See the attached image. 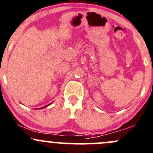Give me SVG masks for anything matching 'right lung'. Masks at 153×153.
Masks as SVG:
<instances>
[{"mask_svg":"<svg viewBox=\"0 0 153 153\" xmlns=\"http://www.w3.org/2000/svg\"><path fill=\"white\" fill-rule=\"evenodd\" d=\"M43 108H44V107H43Z\"/></svg>","mask_w":153,"mask_h":153,"instance_id":"obj_1","label":"right lung"}]
</instances>
